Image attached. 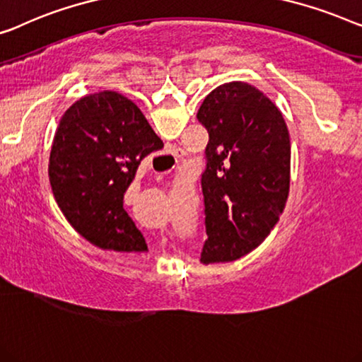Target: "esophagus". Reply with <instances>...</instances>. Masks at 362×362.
<instances>
[{"label": "esophagus", "mask_w": 362, "mask_h": 362, "mask_svg": "<svg viewBox=\"0 0 362 362\" xmlns=\"http://www.w3.org/2000/svg\"><path fill=\"white\" fill-rule=\"evenodd\" d=\"M170 153H171V155L175 156V158H176V163H177V161L181 160V156H182V151H181L180 148H175V150H173V151H170Z\"/></svg>", "instance_id": "1"}]
</instances>
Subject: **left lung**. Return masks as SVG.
<instances>
[{"instance_id":"8db88e82","label":"left lung","mask_w":362,"mask_h":362,"mask_svg":"<svg viewBox=\"0 0 362 362\" xmlns=\"http://www.w3.org/2000/svg\"><path fill=\"white\" fill-rule=\"evenodd\" d=\"M197 120L209 134L201 176L207 233L201 263H228L263 242L284 211L289 132L276 104L242 81L207 94Z\"/></svg>"}]
</instances>
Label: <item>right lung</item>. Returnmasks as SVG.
I'll return each mask as SVG.
<instances>
[{
    "label": "right lung",
    "mask_w": 362,
    "mask_h": 362,
    "mask_svg": "<svg viewBox=\"0 0 362 362\" xmlns=\"http://www.w3.org/2000/svg\"><path fill=\"white\" fill-rule=\"evenodd\" d=\"M161 145L142 111L116 91L90 94L66 109L52 144L49 177L71 227L103 250H146L124 194L140 161Z\"/></svg>",
    "instance_id": "right-lung-1"
}]
</instances>
